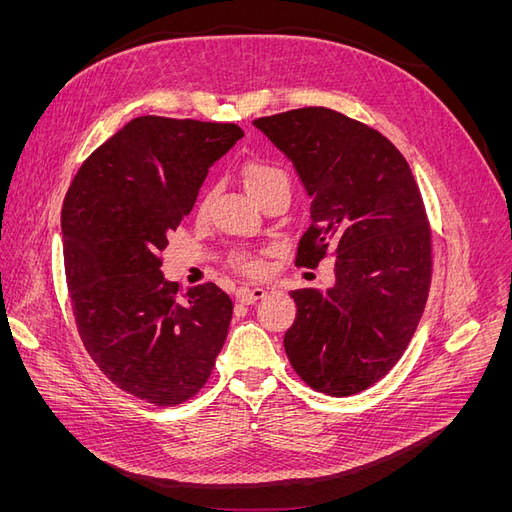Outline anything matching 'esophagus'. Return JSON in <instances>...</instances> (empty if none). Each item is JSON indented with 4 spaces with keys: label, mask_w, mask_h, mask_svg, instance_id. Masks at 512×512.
I'll return each mask as SVG.
<instances>
[{
    "label": "esophagus",
    "mask_w": 512,
    "mask_h": 512,
    "mask_svg": "<svg viewBox=\"0 0 512 512\" xmlns=\"http://www.w3.org/2000/svg\"><path fill=\"white\" fill-rule=\"evenodd\" d=\"M267 297V290L265 288H239L237 290V299L245 305L256 303L258 299H265Z\"/></svg>",
    "instance_id": "34e87169"
}]
</instances>
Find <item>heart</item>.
Returning <instances> with one entry per match:
<instances>
[{
    "mask_svg": "<svg viewBox=\"0 0 512 512\" xmlns=\"http://www.w3.org/2000/svg\"><path fill=\"white\" fill-rule=\"evenodd\" d=\"M243 183L254 200H258L269 190L277 188V185H288L290 188V179H288L286 170L273 162H267V160L247 162L243 168ZM232 267H235L239 273L250 275V277H256L262 273V262L250 254H237L235 260H232Z\"/></svg>",
    "mask_w": 512,
    "mask_h": 512,
    "instance_id": "obj_1",
    "label": "heart"
}]
</instances>
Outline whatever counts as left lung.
Masks as SVG:
<instances>
[{
    "mask_svg": "<svg viewBox=\"0 0 512 512\" xmlns=\"http://www.w3.org/2000/svg\"><path fill=\"white\" fill-rule=\"evenodd\" d=\"M312 196L294 265L335 256V286L292 290L284 335L299 378L331 397L382 380L408 348L431 286V226L399 149L378 130L324 106L254 119Z\"/></svg>",
    "mask_w": 512,
    "mask_h": 512,
    "instance_id": "obj_1",
    "label": "left lung"
}]
</instances>
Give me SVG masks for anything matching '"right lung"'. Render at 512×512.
<instances>
[{"label": "right lung", "instance_id": "add662e5", "mask_svg": "<svg viewBox=\"0 0 512 512\" xmlns=\"http://www.w3.org/2000/svg\"><path fill=\"white\" fill-rule=\"evenodd\" d=\"M237 123L136 117L74 175L61 209L64 267L83 346L102 374L153 406H177L209 380L232 318L215 284L179 292L160 271L168 235Z\"/></svg>", "mask_w": 512, "mask_h": 512}]
</instances>
